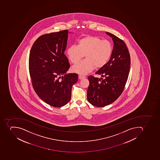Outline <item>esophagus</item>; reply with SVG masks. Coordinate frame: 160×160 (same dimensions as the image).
Segmentation results:
<instances>
[{
	"label": "esophagus",
	"instance_id": "34e87169",
	"mask_svg": "<svg viewBox=\"0 0 160 160\" xmlns=\"http://www.w3.org/2000/svg\"><path fill=\"white\" fill-rule=\"evenodd\" d=\"M86 77H84V76H82V75H79L78 76V78H79V79H83V78H86Z\"/></svg>",
	"mask_w": 160,
	"mask_h": 160
}]
</instances>
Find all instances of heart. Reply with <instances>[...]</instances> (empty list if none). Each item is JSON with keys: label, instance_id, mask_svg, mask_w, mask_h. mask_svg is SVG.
<instances>
[{"label": "heart", "instance_id": "heart-1", "mask_svg": "<svg viewBox=\"0 0 160 160\" xmlns=\"http://www.w3.org/2000/svg\"><path fill=\"white\" fill-rule=\"evenodd\" d=\"M111 42L102 40L96 36L87 35L78 40V46L71 45L67 54L69 61L73 64L78 63L84 56L86 59L72 67L74 73L86 75L94 68H101L106 66L112 54Z\"/></svg>", "mask_w": 160, "mask_h": 160}]
</instances>
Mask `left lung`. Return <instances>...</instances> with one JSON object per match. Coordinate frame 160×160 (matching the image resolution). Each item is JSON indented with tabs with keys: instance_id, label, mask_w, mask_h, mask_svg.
<instances>
[{
	"instance_id": "8db88e82",
	"label": "left lung",
	"mask_w": 160,
	"mask_h": 160,
	"mask_svg": "<svg viewBox=\"0 0 160 160\" xmlns=\"http://www.w3.org/2000/svg\"><path fill=\"white\" fill-rule=\"evenodd\" d=\"M106 33L112 38L113 48L111 58L106 66L96 74L104 77H88L89 86L87 98L89 103L102 107L113 102L123 92L130 72L131 58L123 40L111 33Z\"/></svg>"
}]
</instances>
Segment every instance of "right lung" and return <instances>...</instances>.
I'll list each match as a JSON object with an SVG mask.
<instances>
[{"label": "right lung", "instance_id": "add662e5", "mask_svg": "<svg viewBox=\"0 0 160 160\" xmlns=\"http://www.w3.org/2000/svg\"><path fill=\"white\" fill-rule=\"evenodd\" d=\"M68 31L41 35L30 49L29 71L32 85L43 101L61 107L71 100L72 88L78 81L77 73H66L70 67L64 54ZM63 75L62 80L59 78Z\"/></svg>", "mask_w": 160, "mask_h": 160}]
</instances>
